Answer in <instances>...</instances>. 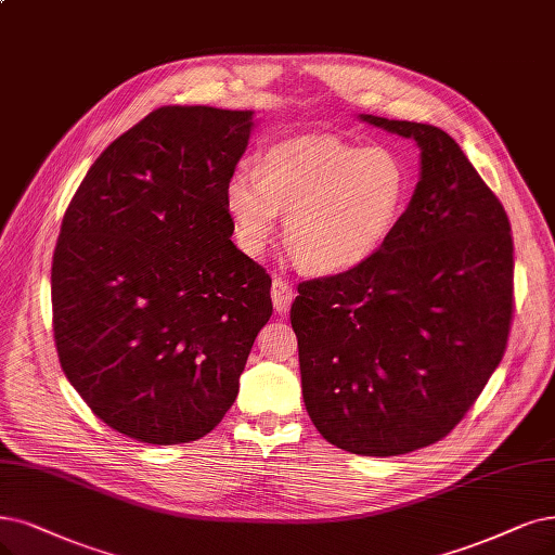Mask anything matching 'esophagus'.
<instances>
[{"mask_svg": "<svg viewBox=\"0 0 555 555\" xmlns=\"http://www.w3.org/2000/svg\"><path fill=\"white\" fill-rule=\"evenodd\" d=\"M295 295L297 293H295V288H293L288 281L281 279V276H274V281H272V301H274V309L279 313H285V311L291 309Z\"/></svg>", "mask_w": 555, "mask_h": 555, "instance_id": "1", "label": "esophagus"}]
</instances>
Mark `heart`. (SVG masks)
Masks as SVG:
<instances>
[{"label": "heart", "mask_w": 555, "mask_h": 555, "mask_svg": "<svg viewBox=\"0 0 555 555\" xmlns=\"http://www.w3.org/2000/svg\"><path fill=\"white\" fill-rule=\"evenodd\" d=\"M409 176L386 149H361L334 137L279 143L260 167L237 169L225 182L242 251L258 256L272 240L279 212L285 244L301 270L343 274L371 260L404 212Z\"/></svg>", "instance_id": "b5f03b06"}]
</instances>
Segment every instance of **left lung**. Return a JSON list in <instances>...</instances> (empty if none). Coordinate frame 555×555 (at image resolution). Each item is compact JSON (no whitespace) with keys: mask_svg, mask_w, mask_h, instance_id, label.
Masks as SVG:
<instances>
[{"mask_svg":"<svg viewBox=\"0 0 555 555\" xmlns=\"http://www.w3.org/2000/svg\"><path fill=\"white\" fill-rule=\"evenodd\" d=\"M361 118L416 139L421 180L371 260L297 285L291 322L318 433L347 453L393 457L450 435L499 367L515 246L503 203L453 137Z\"/></svg>","mask_w":555,"mask_h":555,"instance_id":"1","label":"left lung"}]
</instances>
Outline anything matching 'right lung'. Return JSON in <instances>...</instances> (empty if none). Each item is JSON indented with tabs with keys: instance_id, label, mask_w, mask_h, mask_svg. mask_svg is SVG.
I'll use <instances>...</instances> for the list:
<instances>
[{
	"instance_id": "add662e5",
	"label": "right lung",
	"mask_w": 555,
	"mask_h": 555,
	"mask_svg": "<svg viewBox=\"0 0 555 555\" xmlns=\"http://www.w3.org/2000/svg\"><path fill=\"white\" fill-rule=\"evenodd\" d=\"M254 112L167 105L100 153L61 221L52 330L91 412L141 443H188L221 423L272 279L233 244L225 182Z\"/></svg>"
}]
</instances>
